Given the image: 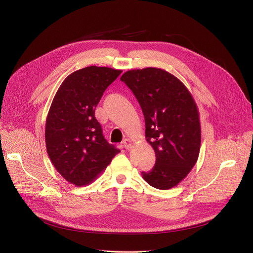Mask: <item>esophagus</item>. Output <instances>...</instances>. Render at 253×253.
<instances>
[{"instance_id":"esophagus-1","label":"esophagus","mask_w":253,"mask_h":253,"mask_svg":"<svg viewBox=\"0 0 253 253\" xmlns=\"http://www.w3.org/2000/svg\"><path fill=\"white\" fill-rule=\"evenodd\" d=\"M132 145H133V143H132V141H131L130 139H125V140L123 141V146H124L125 149H127V150L131 149V148H132Z\"/></svg>"}]
</instances>
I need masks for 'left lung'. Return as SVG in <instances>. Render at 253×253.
<instances>
[{
    "instance_id": "1",
    "label": "left lung",
    "mask_w": 253,
    "mask_h": 253,
    "mask_svg": "<svg viewBox=\"0 0 253 253\" xmlns=\"http://www.w3.org/2000/svg\"><path fill=\"white\" fill-rule=\"evenodd\" d=\"M137 98L145 118V137L156 154L145 181L157 189L176 186L195 165L201 128L197 105L186 86L169 72L148 67L120 78Z\"/></svg>"
}]
</instances>
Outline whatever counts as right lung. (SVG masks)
<instances>
[{
	"mask_svg": "<svg viewBox=\"0 0 253 253\" xmlns=\"http://www.w3.org/2000/svg\"><path fill=\"white\" fill-rule=\"evenodd\" d=\"M121 70L89 66L70 74L58 89L46 119L48 155L71 184L84 186L120 152L102 134L95 109Z\"/></svg>",
	"mask_w": 253,
	"mask_h": 253,
	"instance_id": "obj_1",
	"label": "right lung"
}]
</instances>
